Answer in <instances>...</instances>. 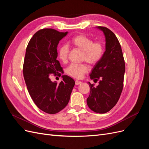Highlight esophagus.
<instances>
[{
  "mask_svg": "<svg viewBox=\"0 0 149 149\" xmlns=\"http://www.w3.org/2000/svg\"><path fill=\"white\" fill-rule=\"evenodd\" d=\"M82 82L81 81H78V80H76L75 81V84L76 85H79L80 84H81Z\"/></svg>",
  "mask_w": 149,
  "mask_h": 149,
  "instance_id": "esophagus-1",
  "label": "esophagus"
}]
</instances>
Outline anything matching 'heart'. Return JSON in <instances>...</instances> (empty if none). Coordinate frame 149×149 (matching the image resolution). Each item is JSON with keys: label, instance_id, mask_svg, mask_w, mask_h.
<instances>
[{"label": "heart", "instance_id": "b5f03b06", "mask_svg": "<svg viewBox=\"0 0 149 149\" xmlns=\"http://www.w3.org/2000/svg\"><path fill=\"white\" fill-rule=\"evenodd\" d=\"M74 45L83 52V60L88 63L94 65L100 61L103 55L104 48L100 42H93V40L83 35H76L72 39ZM70 51L68 44H63L60 47L58 56L62 61H66ZM89 68L86 65L71 64L66 68V73L76 79H81L85 73H88Z\"/></svg>", "mask_w": 149, "mask_h": 149}]
</instances>
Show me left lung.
<instances>
[{
    "mask_svg": "<svg viewBox=\"0 0 149 149\" xmlns=\"http://www.w3.org/2000/svg\"><path fill=\"white\" fill-rule=\"evenodd\" d=\"M96 29L104 35L105 52L89 74L94 81H100L97 86L88 82L91 90L87 104L94 112L104 114L112 109L119 100L125 67L120 45L115 34L104 26H96Z\"/></svg>",
    "mask_w": 149,
    "mask_h": 149,
    "instance_id": "8db88e82",
    "label": "left lung"
}]
</instances>
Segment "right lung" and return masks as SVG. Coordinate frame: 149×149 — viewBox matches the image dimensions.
<instances>
[{
	"mask_svg": "<svg viewBox=\"0 0 149 149\" xmlns=\"http://www.w3.org/2000/svg\"><path fill=\"white\" fill-rule=\"evenodd\" d=\"M68 33L52 29L40 30L31 37L26 49L23 73L28 91L37 106L48 114H56L64 109L75 84L67 75L61 76L60 84L49 77L62 68L56 60L57 47Z\"/></svg>",
	"mask_w": 149,
	"mask_h": 149,
	"instance_id": "1",
	"label": "right lung"
}]
</instances>
